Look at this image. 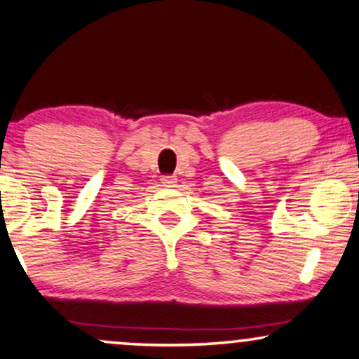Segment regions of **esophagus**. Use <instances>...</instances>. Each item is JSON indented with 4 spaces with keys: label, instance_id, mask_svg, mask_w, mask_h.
<instances>
[{
    "label": "esophagus",
    "instance_id": "obj_1",
    "mask_svg": "<svg viewBox=\"0 0 359 359\" xmlns=\"http://www.w3.org/2000/svg\"><path fill=\"white\" fill-rule=\"evenodd\" d=\"M161 183H163V187H166V188H172L176 184V176H172V175H166V176H163L161 178Z\"/></svg>",
    "mask_w": 359,
    "mask_h": 359
}]
</instances>
